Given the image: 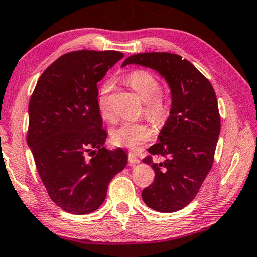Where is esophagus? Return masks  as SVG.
Returning a JSON list of instances; mask_svg holds the SVG:
<instances>
[{"instance_id":"esophagus-1","label":"esophagus","mask_w":257,"mask_h":257,"mask_svg":"<svg viewBox=\"0 0 257 257\" xmlns=\"http://www.w3.org/2000/svg\"><path fill=\"white\" fill-rule=\"evenodd\" d=\"M128 162H129L130 165L134 166V165H136V164L140 163V159L136 158V157L134 156V155H132V153H129V156H128Z\"/></svg>"}]
</instances>
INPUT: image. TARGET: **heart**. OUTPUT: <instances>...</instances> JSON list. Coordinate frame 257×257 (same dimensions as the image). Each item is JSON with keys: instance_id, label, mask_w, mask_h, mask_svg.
<instances>
[{"instance_id": "obj_1", "label": "heart", "mask_w": 257, "mask_h": 257, "mask_svg": "<svg viewBox=\"0 0 257 257\" xmlns=\"http://www.w3.org/2000/svg\"><path fill=\"white\" fill-rule=\"evenodd\" d=\"M124 82L136 92L144 102V113L152 122L163 124L167 120L171 110V102L167 95L160 93L159 79L150 71L134 70L124 76ZM110 85L102 84L99 91L98 107L102 120L110 121L113 118L108 108V93ZM153 132L143 123H123L110 132V140L117 147L127 148L137 151L142 145L152 140Z\"/></svg>"}]
</instances>
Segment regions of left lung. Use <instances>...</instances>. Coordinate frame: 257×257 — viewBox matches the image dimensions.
<instances>
[{
    "label": "left lung",
    "mask_w": 257,
    "mask_h": 257,
    "mask_svg": "<svg viewBox=\"0 0 257 257\" xmlns=\"http://www.w3.org/2000/svg\"><path fill=\"white\" fill-rule=\"evenodd\" d=\"M150 68L166 80L171 90L170 116L160 130L158 143L149 148L143 163L155 171L152 185L142 191L149 208L175 212L194 200L211 170L220 116L211 83L189 61L171 53H142L122 63Z\"/></svg>",
    "instance_id": "obj_1"
}]
</instances>
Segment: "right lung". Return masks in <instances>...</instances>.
I'll use <instances>...</instances> for the list:
<instances>
[{"mask_svg": "<svg viewBox=\"0 0 257 257\" xmlns=\"http://www.w3.org/2000/svg\"><path fill=\"white\" fill-rule=\"evenodd\" d=\"M122 57L115 51L64 54L43 72L31 97L28 145L49 197L69 213L97 210L110 180L127 165L122 149L104 148L97 87Z\"/></svg>", "mask_w": 257, "mask_h": 257, "instance_id": "right-lung-1", "label": "right lung"}]
</instances>
